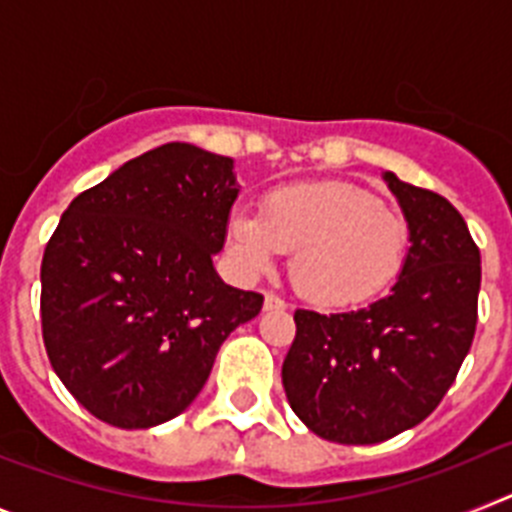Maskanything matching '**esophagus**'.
<instances>
[{
    "label": "esophagus",
    "instance_id": "obj_1",
    "mask_svg": "<svg viewBox=\"0 0 512 512\" xmlns=\"http://www.w3.org/2000/svg\"><path fill=\"white\" fill-rule=\"evenodd\" d=\"M264 310H287V302L282 300V297L271 295V292H266L264 297Z\"/></svg>",
    "mask_w": 512,
    "mask_h": 512
}]
</instances>
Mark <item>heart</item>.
Masks as SVG:
<instances>
[{"instance_id": "obj_1", "label": "heart", "mask_w": 512, "mask_h": 512, "mask_svg": "<svg viewBox=\"0 0 512 512\" xmlns=\"http://www.w3.org/2000/svg\"><path fill=\"white\" fill-rule=\"evenodd\" d=\"M225 251L243 279L264 277L289 251L297 292L338 310L364 305L397 282L408 261L410 225L356 184H287L266 194L261 215H230Z\"/></svg>"}]
</instances>
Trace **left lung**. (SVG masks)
Listing matches in <instances>:
<instances>
[{
	"instance_id": "obj_1",
	"label": "left lung",
	"mask_w": 512,
	"mask_h": 512,
	"mask_svg": "<svg viewBox=\"0 0 512 512\" xmlns=\"http://www.w3.org/2000/svg\"><path fill=\"white\" fill-rule=\"evenodd\" d=\"M384 182L410 225L392 292L369 307L297 310L282 384L297 418L325 441L382 443L425 420L454 384L477 328L479 248L446 197Z\"/></svg>"
}]
</instances>
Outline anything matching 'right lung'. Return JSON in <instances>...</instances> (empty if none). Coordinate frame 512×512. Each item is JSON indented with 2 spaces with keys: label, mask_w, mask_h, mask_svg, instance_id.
I'll return each instance as SVG.
<instances>
[{
  "label": "right lung",
  "mask_w": 512,
  "mask_h": 512,
  "mask_svg": "<svg viewBox=\"0 0 512 512\" xmlns=\"http://www.w3.org/2000/svg\"><path fill=\"white\" fill-rule=\"evenodd\" d=\"M233 158L166 143L81 192L40 266L43 343L66 390L115 428H153L200 395L259 292L217 277Z\"/></svg>",
  "instance_id": "obj_1"
}]
</instances>
